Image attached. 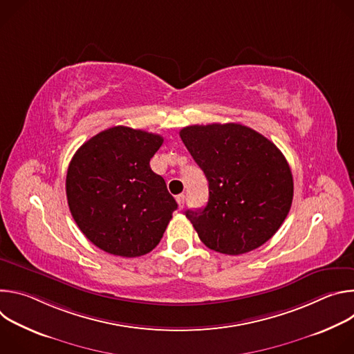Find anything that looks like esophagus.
Masks as SVG:
<instances>
[{
	"label": "esophagus",
	"mask_w": 354,
	"mask_h": 354,
	"mask_svg": "<svg viewBox=\"0 0 354 354\" xmlns=\"http://www.w3.org/2000/svg\"><path fill=\"white\" fill-rule=\"evenodd\" d=\"M176 201H178V206H179V209H183V207H185V194L182 193V194L176 196Z\"/></svg>",
	"instance_id": "1"
}]
</instances>
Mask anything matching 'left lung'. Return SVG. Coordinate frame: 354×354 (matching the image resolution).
<instances>
[{
	"mask_svg": "<svg viewBox=\"0 0 354 354\" xmlns=\"http://www.w3.org/2000/svg\"><path fill=\"white\" fill-rule=\"evenodd\" d=\"M179 136L209 180L206 207L186 212L201 242L220 254L242 255L269 241L294 193L281 151L238 123L187 126Z\"/></svg>",
	"mask_w": 354,
	"mask_h": 354,
	"instance_id": "obj_1",
	"label": "left lung"
}]
</instances>
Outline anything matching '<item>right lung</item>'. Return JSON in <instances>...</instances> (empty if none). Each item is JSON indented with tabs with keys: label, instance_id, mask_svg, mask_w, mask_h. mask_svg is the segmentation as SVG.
<instances>
[{
	"label": "right lung",
	"instance_id": "add662e5",
	"mask_svg": "<svg viewBox=\"0 0 354 354\" xmlns=\"http://www.w3.org/2000/svg\"><path fill=\"white\" fill-rule=\"evenodd\" d=\"M160 134L115 126L84 142L66 179L71 216L82 234L108 254L136 258L161 241L178 205L149 160Z\"/></svg>",
	"mask_w": 354,
	"mask_h": 354
}]
</instances>
